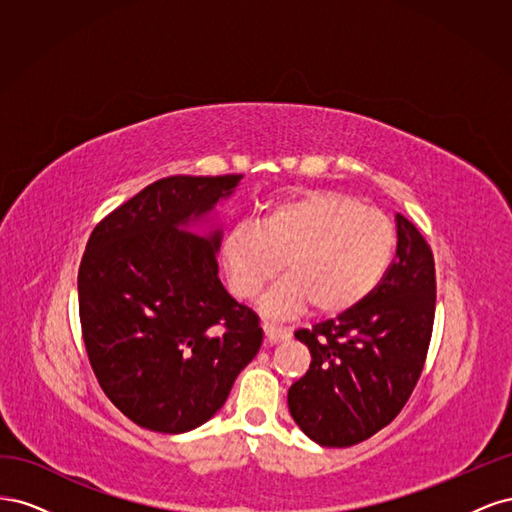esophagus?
<instances>
[{
    "instance_id": "esophagus-1",
    "label": "esophagus",
    "mask_w": 512,
    "mask_h": 512,
    "mask_svg": "<svg viewBox=\"0 0 512 512\" xmlns=\"http://www.w3.org/2000/svg\"><path fill=\"white\" fill-rule=\"evenodd\" d=\"M262 331H265V339L269 344H277V342H284V339L290 337V333L282 327H275V324H269L265 322L262 324Z\"/></svg>"
}]
</instances>
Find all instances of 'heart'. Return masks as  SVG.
<instances>
[{
	"mask_svg": "<svg viewBox=\"0 0 512 512\" xmlns=\"http://www.w3.org/2000/svg\"><path fill=\"white\" fill-rule=\"evenodd\" d=\"M397 252L395 224L344 192H307L267 205L256 222L230 226L220 254L228 288L254 299L282 271L262 307L273 316L335 318L359 307Z\"/></svg>",
	"mask_w": 512,
	"mask_h": 512,
	"instance_id": "heart-1",
	"label": "heart"
}]
</instances>
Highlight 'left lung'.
<instances>
[{"label": "left lung", "instance_id": "obj_1", "mask_svg": "<svg viewBox=\"0 0 512 512\" xmlns=\"http://www.w3.org/2000/svg\"><path fill=\"white\" fill-rule=\"evenodd\" d=\"M397 252L380 286L352 312L299 329L312 354L288 391L307 438L344 448L374 436L421 378L436 316V265L418 228L397 213Z\"/></svg>", "mask_w": 512, "mask_h": 512}]
</instances>
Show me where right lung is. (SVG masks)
<instances>
[{
  "instance_id": "add662e5",
  "label": "right lung",
  "mask_w": 512,
  "mask_h": 512,
  "mask_svg": "<svg viewBox=\"0 0 512 512\" xmlns=\"http://www.w3.org/2000/svg\"><path fill=\"white\" fill-rule=\"evenodd\" d=\"M241 177L160 179L87 241L79 314L89 363L106 397L145 429L183 433L209 421L260 350L258 316L218 277L222 230H183Z\"/></svg>"
}]
</instances>
